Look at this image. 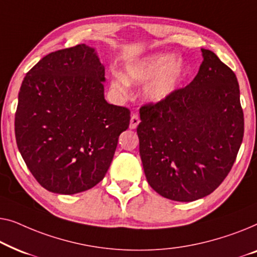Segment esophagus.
<instances>
[{"instance_id":"esophagus-1","label":"esophagus","mask_w":257,"mask_h":257,"mask_svg":"<svg viewBox=\"0 0 257 257\" xmlns=\"http://www.w3.org/2000/svg\"><path fill=\"white\" fill-rule=\"evenodd\" d=\"M140 122H141V120H140L139 115L133 114L132 117H130V124H129L130 129H136L137 125L140 124Z\"/></svg>"}]
</instances>
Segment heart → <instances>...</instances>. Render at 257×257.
<instances>
[{"mask_svg":"<svg viewBox=\"0 0 257 257\" xmlns=\"http://www.w3.org/2000/svg\"><path fill=\"white\" fill-rule=\"evenodd\" d=\"M186 66L172 53H154L125 65L124 74L114 72L110 87L120 95H127L130 84H146L144 97L161 102L172 95L185 77Z\"/></svg>","mask_w":257,"mask_h":257,"instance_id":"heart-1","label":"heart"}]
</instances>
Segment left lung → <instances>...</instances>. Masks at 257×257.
Wrapping results in <instances>:
<instances>
[{
  "mask_svg": "<svg viewBox=\"0 0 257 257\" xmlns=\"http://www.w3.org/2000/svg\"><path fill=\"white\" fill-rule=\"evenodd\" d=\"M186 87L141 107L140 156L149 185L162 197L193 201L228 175L243 139L236 75L214 52Z\"/></svg>",
  "mask_w": 257,
  "mask_h": 257,
  "instance_id": "left-lung-1",
  "label": "left lung"
}]
</instances>
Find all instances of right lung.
Returning a JSON list of instances; mask_svg holds the SVG:
<instances>
[{
  "label": "right lung",
  "mask_w": 257,
  "mask_h": 257,
  "mask_svg": "<svg viewBox=\"0 0 257 257\" xmlns=\"http://www.w3.org/2000/svg\"><path fill=\"white\" fill-rule=\"evenodd\" d=\"M104 67L86 44L42 58L25 75L15 114L19 150L50 192L75 194L103 179L130 110L104 100Z\"/></svg>",
  "instance_id": "1"
}]
</instances>
